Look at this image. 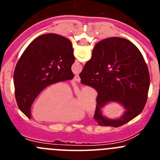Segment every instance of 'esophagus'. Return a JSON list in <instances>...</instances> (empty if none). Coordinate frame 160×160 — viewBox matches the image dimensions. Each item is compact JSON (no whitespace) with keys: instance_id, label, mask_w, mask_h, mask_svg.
Instances as JSON below:
<instances>
[{"instance_id":"obj_1","label":"esophagus","mask_w":160,"mask_h":160,"mask_svg":"<svg viewBox=\"0 0 160 160\" xmlns=\"http://www.w3.org/2000/svg\"><path fill=\"white\" fill-rule=\"evenodd\" d=\"M73 81L78 82H80L81 79H80V77H79L78 74H76V75L74 76V78H73Z\"/></svg>"}]
</instances>
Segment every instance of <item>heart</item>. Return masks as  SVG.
<instances>
[{"instance_id": "b5f03b06", "label": "heart", "mask_w": 160, "mask_h": 160, "mask_svg": "<svg viewBox=\"0 0 160 160\" xmlns=\"http://www.w3.org/2000/svg\"><path fill=\"white\" fill-rule=\"evenodd\" d=\"M84 110L89 113L95 110L92 90L86 87L78 93L77 99H72L67 85L55 83L38 95L32 105V115L38 121L69 122L82 118Z\"/></svg>"}]
</instances>
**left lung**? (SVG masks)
<instances>
[{"mask_svg": "<svg viewBox=\"0 0 160 160\" xmlns=\"http://www.w3.org/2000/svg\"><path fill=\"white\" fill-rule=\"evenodd\" d=\"M72 43L55 33L38 37L25 49L13 74L15 98L18 107L31 118V106L49 85L73 78Z\"/></svg>", "mask_w": 160, "mask_h": 160, "instance_id": "left-lung-1", "label": "left lung"}]
</instances>
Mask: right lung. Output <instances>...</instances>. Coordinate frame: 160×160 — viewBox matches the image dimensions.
<instances>
[{"label":"right lung","mask_w":160,"mask_h":160,"mask_svg":"<svg viewBox=\"0 0 160 160\" xmlns=\"http://www.w3.org/2000/svg\"><path fill=\"white\" fill-rule=\"evenodd\" d=\"M79 76L82 84L97 91L94 118L99 126L121 127L146 105L150 86L148 66L139 49L125 38L114 37L98 42ZM111 102L125 109L119 118L103 114L101 108Z\"/></svg>","instance_id":"1"}]
</instances>
